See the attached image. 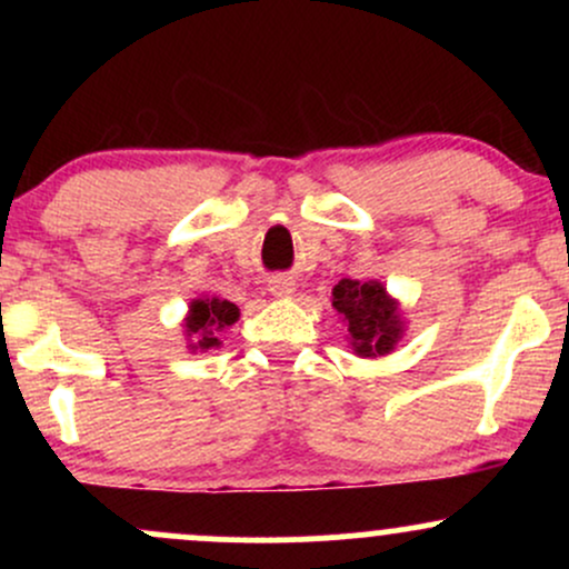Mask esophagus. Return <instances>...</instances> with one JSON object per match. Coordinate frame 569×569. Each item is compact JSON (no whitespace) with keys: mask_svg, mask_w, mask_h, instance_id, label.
<instances>
[{"mask_svg":"<svg viewBox=\"0 0 569 569\" xmlns=\"http://www.w3.org/2000/svg\"><path fill=\"white\" fill-rule=\"evenodd\" d=\"M267 286H270V291L276 293V297H291L293 293V280L289 276H272L267 280Z\"/></svg>","mask_w":569,"mask_h":569,"instance_id":"1","label":"esophagus"}]
</instances>
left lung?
<instances>
[{
	"label": "left lung",
	"mask_w": 569,
	"mask_h": 569,
	"mask_svg": "<svg viewBox=\"0 0 569 569\" xmlns=\"http://www.w3.org/2000/svg\"><path fill=\"white\" fill-rule=\"evenodd\" d=\"M337 312H342L352 337V348L358 356H385L393 350L401 335V318H398L396 302L385 293L375 280H339L335 286Z\"/></svg>",
	"instance_id": "8db88e82"
}]
</instances>
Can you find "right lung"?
<instances>
[{
    "instance_id": "obj_1",
    "label": "right lung",
    "mask_w": 569,
    "mask_h": 569,
    "mask_svg": "<svg viewBox=\"0 0 569 569\" xmlns=\"http://www.w3.org/2000/svg\"><path fill=\"white\" fill-rule=\"evenodd\" d=\"M234 321H238V307L227 299H194L187 318V337H192L189 348H219V331Z\"/></svg>"
}]
</instances>
